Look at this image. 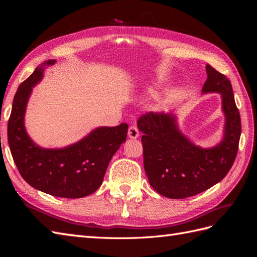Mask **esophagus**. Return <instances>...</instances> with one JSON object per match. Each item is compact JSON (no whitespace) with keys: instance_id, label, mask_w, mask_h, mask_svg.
<instances>
[{"instance_id":"34e87169","label":"esophagus","mask_w":257,"mask_h":257,"mask_svg":"<svg viewBox=\"0 0 257 257\" xmlns=\"http://www.w3.org/2000/svg\"><path fill=\"white\" fill-rule=\"evenodd\" d=\"M127 135H128V137H130V138H132V139H135V138H137V137L139 136V131H138L137 126H135V125H131V126L128 127Z\"/></svg>"}]
</instances>
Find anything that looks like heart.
<instances>
[{"mask_svg": "<svg viewBox=\"0 0 257 257\" xmlns=\"http://www.w3.org/2000/svg\"><path fill=\"white\" fill-rule=\"evenodd\" d=\"M150 91H153V90H152V89H151V90H150Z\"/></svg>", "mask_w": 257, "mask_h": 257, "instance_id": "obj_1", "label": "heart"}]
</instances>
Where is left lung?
I'll list each match as a JSON object with an SVG mask.
<instances>
[{
    "mask_svg": "<svg viewBox=\"0 0 257 257\" xmlns=\"http://www.w3.org/2000/svg\"><path fill=\"white\" fill-rule=\"evenodd\" d=\"M203 92L222 94L226 116L224 139L220 145L203 149L179 132L175 116L147 112L137 121L143 132L144 167L150 185L161 195L183 199L211 188L228 174L237 157L241 135L240 113L229 79L215 68L206 66Z\"/></svg>",
    "mask_w": 257,
    "mask_h": 257,
    "instance_id": "1",
    "label": "left lung"
}]
</instances>
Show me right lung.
<instances>
[{
  "label": "right lung",
  "instance_id": "obj_1",
  "mask_svg": "<svg viewBox=\"0 0 257 257\" xmlns=\"http://www.w3.org/2000/svg\"><path fill=\"white\" fill-rule=\"evenodd\" d=\"M53 60L45 64L51 65ZM43 66L23 81L15 94L7 138L21 177L34 189L53 196L80 198L94 193L103 182L108 164L126 141V123L98 127L64 149H43L28 136L23 119L32 87L42 79Z\"/></svg>",
  "mask_w": 257,
  "mask_h": 257
}]
</instances>
